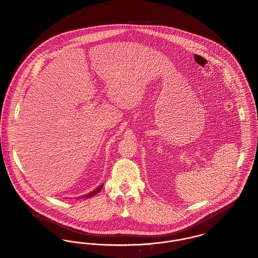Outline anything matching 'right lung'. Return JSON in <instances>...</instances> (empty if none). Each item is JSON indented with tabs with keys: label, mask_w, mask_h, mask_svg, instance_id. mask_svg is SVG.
Here are the masks:
<instances>
[{
	"label": "right lung",
	"mask_w": 258,
	"mask_h": 258,
	"mask_svg": "<svg viewBox=\"0 0 258 258\" xmlns=\"http://www.w3.org/2000/svg\"><path fill=\"white\" fill-rule=\"evenodd\" d=\"M103 184H101L99 187H97L95 190H93V191H91V192H89L88 195H85V196H83V197H81V199H91L92 197H94V196H96L97 194H99L100 191H101V189L103 188Z\"/></svg>",
	"instance_id": "obj_1"
}]
</instances>
